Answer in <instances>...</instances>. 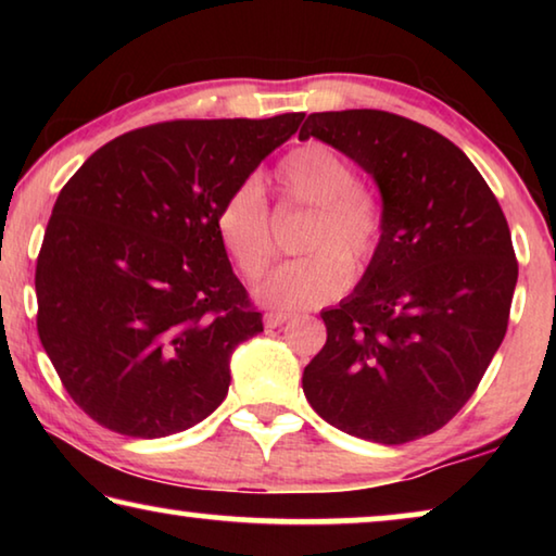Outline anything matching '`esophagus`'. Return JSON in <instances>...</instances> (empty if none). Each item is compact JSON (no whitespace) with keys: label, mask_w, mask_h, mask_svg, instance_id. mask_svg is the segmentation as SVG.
I'll return each mask as SVG.
<instances>
[{"label":"esophagus","mask_w":556,"mask_h":556,"mask_svg":"<svg viewBox=\"0 0 556 556\" xmlns=\"http://www.w3.org/2000/svg\"><path fill=\"white\" fill-rule=\"evenodd\" d=\"M291 318V314H285V312H269V314H265V326L267 328H277V326H281V324H287Z\"/></svg>","instance_id":"34e87169"}]
</instances>
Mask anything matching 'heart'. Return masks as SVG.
<instances>
[{"label": "heart", "instance_id": "obj_1", "mask_svg": "<svg viewBox=\"0 0 556 556\" xmlns=\"http://www.w3.org/2000/svg\"><path fill=\"white\" fill-rule=\"evenodd\" d=\"M279 188L291 201L312 208L304 230V257L277 267L257 289L262 304L312 308L336 299L351 281V267L363 271L382 248L384 208L357 184L353 164L326 144H304L277 166ZM218 235L235 265L248 279H260L275 260L269 208L257 178L232 188L218 211Z\"/></svg>", "mask_w": 556, "mask_h": 556}]
</instances>
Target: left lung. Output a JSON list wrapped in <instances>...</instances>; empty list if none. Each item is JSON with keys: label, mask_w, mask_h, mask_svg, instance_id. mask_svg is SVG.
<instances>
[{"label": "left lung", "mask_w": 556, "mask_h": 556, "mask_svg": "<svg viewBox=\"0 0 556 556\" xmlns=\"http://www.w3.org/2000/svg\"><path fill=\"white\" fill-rule=\"evenodd\" d=\"M308 137L375 178L384 235L353 294L321 312L328 336L304 368L306 400L375 444L434 434L507 331L517 260L501 203L454 142L392 112H314L299 131Z\"/></svg>", "instance_id": "obj_1"}]
</instances>
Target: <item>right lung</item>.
<instances>
[{"label": "right lung", "instance_id": "add662e5", "mask_svg": "<svg viewBox=\"0 0 556 556\" xmlns=\"http://www.w3.org/2000/svg\"><path fill=\"white\" fill-rule=\"evenodd\" d=\"M301 119L149 125L100 147L63 186L36 262V326L100 427L162 439L225 400L230 355L262 331V314L215 220Z\"/></svg>", "mask_w": 556, "mask_h": 556}]
</instances>
